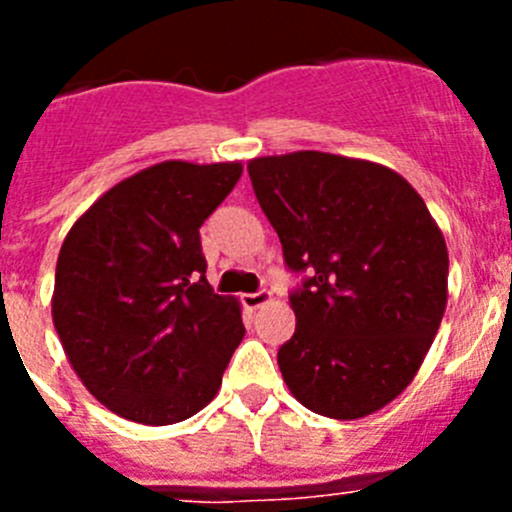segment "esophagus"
Returning a JSON list of instances; mask_svg holds the SVG:
<instances>
[{
	"label": "esophagus",
	"instance_id": "34e87169",
	"mask_svg": "<svg viewBox=\"0 0 512 512\" xmlns=\"http://www.w3.org/2000/svg\"><path fill=\"white\" fill-rule=\"evenodd\" d=\"M241 300H243V307H246V310H259V307L269 305L271 292H269V289H261V292H251V295H243Z\"/></svg>",
	"mask_w": 512,
	"mask_h": 512
}]
</instances>
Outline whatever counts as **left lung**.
<instances>
[{"label":"left lung","instance_id":"left-lung-1","mask_svg":"<svg viewBox=\"0 0 512 512\" xmlns=\"http://www.w3.org/2000/svg\"><path fill=\"white\" fill-rule=\"evenodd\" d=\"M292 271L295 336L277 361L312 413L356 420L418 374L449 297V251L423 197L364 158L295 151L248 161Z\"/></svg>","mask_w":512,"mask_h":512}]
</instances>
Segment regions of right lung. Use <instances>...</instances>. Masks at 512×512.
<instances>
[{
	"mask_svg": "<svg viewBox=\"0 0 512 512\" xmlns=\"http://www.w3.org/2000/svg\"><path fill=\"white\" fill-rule=\"evenodd\" d=\"M241 161H164L122 179L71 225L53 325L76 377L120 418L171 425L217 395L243 341L241 305L205 279L200 228Z\"/></svg>",
	"mask_w": 512,
	"mask_h": 512,
	"instance_id": "right-lung-1",
	"label": "right lung"
}]
</instances>
